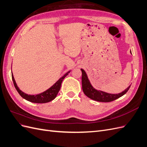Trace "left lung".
Wrapping results in <instances>:
<instances>
[{
    "mask_svg": "<svg viewBox=\"0 0 147 147\" xmlns=\"http://www.w3.org/2000/svg\"><path fill=\"white\" fill-rule=\"evenodd\" d=\"M131 53V51H130ZM82 72V89L83 91L87 97L92 100L102 102H109L118 99L119 97L123 96L129 90L131 85L128 86L125 90L119 94H110L100 90H97L93 88L89 80L87 75L83 69H81Z\"/></svg>",
    "mask_w": 147,
    "mask_h": 147,
    "instance_id": "8db88e82",
    "label": "left lung"
}]
</instances>
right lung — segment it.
Here are the masks:
<instances>
[{"label": "right lung", "mask_w": 147, "mask_h": 147, "mask_svg": "<svg viewBox=\"0 0 147 147\" xmlns=\"http://www.w3.org/2000/svg\"><path fill=\"white\" fill-rule=\"evenodd\" d=\"M70 71H69V72H67L65 75H64L63 77L60 78L51 87L48 89L47 90L40 93V94H36V95H29V94H26V93L23 92L22 91H21L20 90V88L17 86L13 74H11V77H12L13 82V84H14V86L16 88V90H17L18 92L20 95L23 97V98L29 102H34V103L43 104V103L49 102L53 100L54 99H55L57 93L59 92L60 90L62 82L63 81L64 78L70 73Z\"/></svg>", "instance_id": "right-lung-1"}]
</instances>
